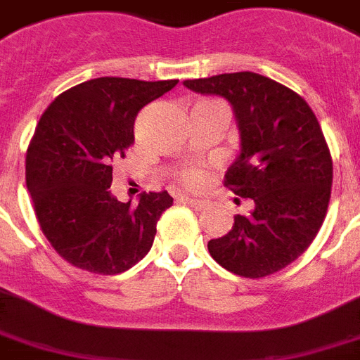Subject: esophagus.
I'll return each instance as SVG.
<instances>
[{
    "instance_id": "34e87169",
    "label": "esophagus",
    "mask_w": 360,
    "mask_h": 360,
    "mask_svg": "<svg viewBox=\"0 0 360 360\" xmlns=\"http://www.w3.org/2000/svg\"><path fill=\"white\" fill-rule=\"evenodd\" d=\"M181 200H183V203H186L190 209H194V210H201V209H205V207H207V201L195 200V198H188V195H183Z\"/></svg>"
}]
</instances>
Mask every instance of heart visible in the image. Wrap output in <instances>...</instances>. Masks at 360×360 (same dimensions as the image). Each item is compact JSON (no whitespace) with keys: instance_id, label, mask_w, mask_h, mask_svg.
I'll return each instance as SVG.
<instances>
[{"instance_id":"1","label":"heart","mask_w":360,"mask_h":360,"mask_svg":"<svg viewBox=\"0 0 360 360\" xmlns=\"http://www.w3.org/2000/svg\"><path fill=\"white\" fill-rule=\"evenodd\" d=\"M203 177H205V172L201 170V168H185V170H181L177 174V181H179L181 185L190 186V188L200 186Z\"/></svg>"}]
</instances>
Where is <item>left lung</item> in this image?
Segmentation results:
<instances>
[{"label":"left lung","mask_w":360,"mask_h":360,"mask_svg":"<svg viewBox=\"0 0 360 360\" xmlns=\"http://www.w3.org/2000/svg\"><path fill=\"white\" fill-rule=\"evenodd\" d=\"M185 86L233 105L242 150L224 186L253 201L227 235L209 240V253L248 279L283 270L311 246L331 198L333 159L316 116L294 90L253 72L188 79Z\"/></svg>","instance_id":"1"}]
</instances>
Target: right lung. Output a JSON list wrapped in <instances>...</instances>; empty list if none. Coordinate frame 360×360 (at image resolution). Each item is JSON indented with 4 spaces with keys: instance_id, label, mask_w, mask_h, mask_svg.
Segmentation results:
<instances>
[{
    "instance_id": "1",
    "label": "right lung",
    "mask_w": 360,
    "mask_h": 360,
    "mask_svg": "<svg viewBox=\"0 0 360 360\" xmlns=\"http://www.w3.org/2000/svg\"><path fill=\"white\" fill-rule=\"evenodd\" d=\"M179 83L98 77L49 103L25 155V181L44 236L64 261L99 276L129 270L151 250L157 221L174 198L110 194L114 160L134 144L140 109Z\"/></svg>"
}]
</instances>
